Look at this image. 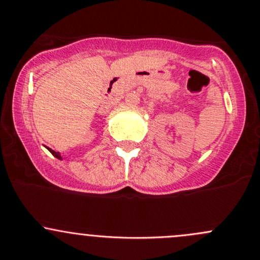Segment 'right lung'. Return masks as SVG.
<instances>
[{"label":"right lung","mask_w":260,"mask_h":260,"mask_svg":"<svg viewBox=\"0 0 260 260\" xmlns=\"http://www.w3.org/2000/svg\"><path fill=\"white\" fill-rule=\"evenodd\" d=\"M47 150H49V151L51 152V154L53 155V156H55V157H57L58 160H62V157H61V154H60V152L55 151V150H52V149H50V148H47Z\"/></svg>","instance_id":"add662e5"}]
</instances>
